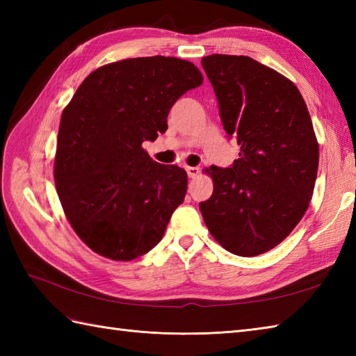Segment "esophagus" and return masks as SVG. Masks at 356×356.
<instances>
[{"mask_svg":"<svg viewBox=\"0 0 356 356\" xmlns=\"http://www.w3.org/2000/svg\"><path fill=\"white\" fill-rule=\"evenodd\" d=\"M186 172L191 179H195L200 174V170L197 168V166H186Z\"/></svg>","mask_w":356,"mask_h":356,"instance_id":"34e87169","label":"esophagus"}]
</instances>
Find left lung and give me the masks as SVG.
<instances>
[{"instance_id": "left-lung-1", "label": "left lung", "mask_w": 356, "mask_h": 356, "mask_svg": "<svg viewBox=\"0 0 356 356\" xmlns=\"http://www.w3.org/2000/svg\"><path fill=\"white\" fill-rule=\"evenodd\" d=\"M202 65L240 157L205 170L214 191L200 213L226 251L260 255L289 236L312 199L320 148L311 115L291 79L252 58L209 55Z\"/></svg>"}]
</instances>
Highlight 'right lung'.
<instances>
[{
    "label": "right lung",
    "mask_w": 356,
    "mask_h": 356,
    "mask_svg": "<svg viewBox=\"0 0 356 356\" xmlns=\"http://www.w3.org/2000/svg\"><path fill=\"white\" fill-rule=\"evenodd\" d=\"M202 82L185 59H122L90 73L67 104L53 176L67 220L93 252L130 261L163 237L188 176L142 143L166 131L174 102Z\"/></svg>",
    "instance_id": "right-lung-1"
}]
</instances>
